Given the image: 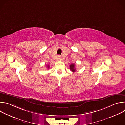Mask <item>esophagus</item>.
<instances>
[{
  "mask_svg": "<svg viewBox=\"0 0 125 125\" xmlns=\"http://www.w3.org/2000/svg\"><path fill=\"white\" fill-rule=\"evenodd\" d=\"M57 59H58V60H61V58L60 57V56H58Z\"/></svg>",
  "mask_w": 125,
  "mask_h": 125,
  "instance_id": "obj_1",
  "label": "esophagus"
}]
</instances>
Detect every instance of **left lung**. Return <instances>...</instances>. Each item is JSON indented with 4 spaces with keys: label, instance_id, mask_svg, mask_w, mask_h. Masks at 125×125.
<instances>
[{
    "label": "left lung",
    "instance_id": "1",
    "mask_svg": "<svg viewBox=\"0 0 125 125\" xmlns=\"http://www.w3.org/2000/svg\"><path fill=\"white\" fill-rule=\"evenodd\" d=\"M70 69L71 71H72V72H75L76 71V68H75V64H71L70 65Z\"/></svg>",
    "mask_w": 125,
    "mask_h": 125
}]
</instances>
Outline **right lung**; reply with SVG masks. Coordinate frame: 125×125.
I'll return each mask as SVG.
<instances>
[{
	"mask_svg": "<svg viewBox=\"0 0 125 125\" xmlns=\"http://www.w3.org/2000/svg\"><path fill=\"white\" fill-rule=\"evenodd\" d=\"M47 67H48V68L49 67V65H48V66H47Z\"/></svg>",
	"mask_w": 125,
	"mask_h": 125,
	"instance_id": "1",
	"label": "right lung"
}]
</instances>
